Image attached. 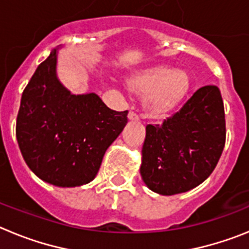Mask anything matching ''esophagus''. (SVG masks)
Wrapping results in <instances>:
<instances>
[{"label": "esophagus", "mask_w": 249, "mask_h": 249, "mask_svg": "<svg viewBox=\"0 0 249 249\" xmlns=\"http://www.w3.org/2000/svg\"><path fill=\"white\" fill-rule=\"evenodd\" d=\"M128 120L129 121H135V122H136V121H140V117H138V116L135 113V112H129V113H128Z\"/></svg>", "instance_id": "34e87169"}]
</instances>
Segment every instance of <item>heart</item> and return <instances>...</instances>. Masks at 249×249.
<instances>
[{"mask_svg": "<svg viewBox=\"0 0 249 249\" xmlns=\"http://www.w3.org/2000/svg\"><path fill=\"white\" fill-rule=\"evenodd\" d=\"M127 89L142 98L147 116L156 120L168 117L186 100L192 89L187 71L168 66H155L128 77Z\"/></svg>", "mask_w": 249, "mask_h": 249, "instance_id": "b5f03b06", "label": "heart"}]
</instances>
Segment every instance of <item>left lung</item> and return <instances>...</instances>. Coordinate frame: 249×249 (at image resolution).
Instances as JSON below:
<instances>
[{"label":"left lung","mask_w":249,"mask_h":249,"mask_svg":"<svg viewBox=\"0 0 249 249\" xmlns=\"http://www.w3.org/2000/svg\"><path fill=\"white\" fill-rule=\"evenodd\" d=\"M226 142L221 91L204 86L162 124H147L140 172L158 195L172 196L199 186L210 177Z\"/></svg>","instance_id":"1"}]
</instances>
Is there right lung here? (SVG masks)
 Returning <instances> with one entry per match:
<instances>
[{"label": "right lung", "mask_w": 249, "mask_h": 249, "mask_svg": "<svg viewBox=\"0 0 249 249\" xmlns=\"http://www.w3.org/2000/svg\"><path fill=\"white\" fill-rule=\"evenodd\" d=\"M59 48L37 67L22 93L16 138L22 157L57 187L89 183L106 151L127 124L128 111L108 108L96 93L73 94L57 77Z\"/></svg>", "instance_id": "right-lung-1"}]
</instances>
